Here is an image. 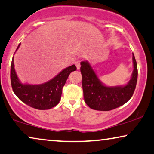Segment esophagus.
I'll list each match as a JSON object with an SVG mask.
<instances>
[{
	"mask_svg": "<svg viewBox=\"0 0 154 154\" xmlns=\"http://www.w3.org/2000/svg\"><path fill=\"white\" fill-rule=\"evenodd\" d=\"M75 66H76L77 69H80V68H81V62L79 61L75 62Z\"/></svg>",
	"mask_w": 154,
	"mask_h": 154,
	"instance_id": "obj_1",
	"label": "esophagus"
}]
</instances>
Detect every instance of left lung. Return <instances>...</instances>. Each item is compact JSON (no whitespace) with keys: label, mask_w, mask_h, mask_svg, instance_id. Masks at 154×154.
Wrapping results in <instances>:
<instances>
[{"label":"left lung","mask_w":154,"mask_h":154,"mask_svg":"<svg viewBox=\"0 0 154 154\" xmlns=\"http://www.w3.org/2000/svg\"><path fill=\"white\" fill-rule=\"evenodd\" d=\"M131 79L126 85L108 87L102 83L88 61L81 62L85 102L96 110L108 111L126 103L132 97L137 80V65L133 53Z\"/></svg>","instance_id":"obj_1"}]
</instances>
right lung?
I'll return each instance as SVG.
<instances>
[{"mask_svg":"<svg viewBox=\"0 0 154 154\" xmlns=\"http://www.w3.org/2000/svg\"><path fill=\"white\" fill-rule=\"evenodd\" d=\"M19 44L17 50L19 48ZM76 70L74 64L68 66L56 76L48 82L40 85L23 84L19 81L15 72L14 57L11 64L10 79L13 92L22 102L33 108L48 110L55 107L61 99L62 88L73 71Z\"/></svg>","mask_w":154,"mask_h":154,"instance_id":"add662e5","label":"right lung"}]
</instances>
